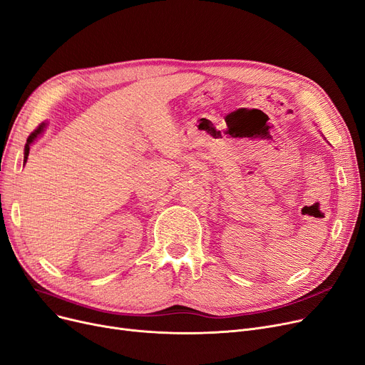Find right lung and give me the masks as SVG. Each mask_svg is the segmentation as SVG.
Returning a JSON list of instances; mask_svg holds the SVG:
<instances>
[{
    "mask_svg": "<svg viewBox=\"0 0 365 365\" xmlns=\"http://www.w3.org/2000/svg\"><path fill=\"white\" fill-rule=\"evenodd\" d=\"M47 126V123H40L38 126H37V130H34V133H31V135L28 137V140H26V145H25V152H24V163H26V160H28V155H29V146L34 143V140L38 137V135H41L43 134V131H44V128Z\"/></svg>",
    "mask_w": 365,
    "mask_h": 365,
    "instance_id": "add662e5",
    "label": "right lung"
}]
</instances>
